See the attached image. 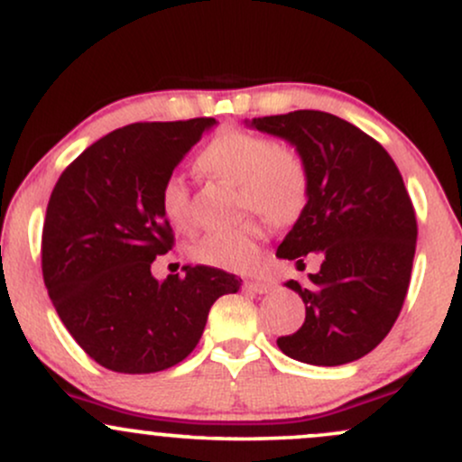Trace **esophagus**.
<instances>
[{"instance_id": "obj_1", "label": "esophagus", "mask_w": 462, "mask_h": 462, "mask_svg": "<svg viewBox=\"0 0 462 462\" xmlns=\"http://www.w3.org/2000/svg\"><path fill=\"white\" fill-rule=\"evenodd\" d=\"M245 286L258 295L269 293V291H272V282H264V280H249V282H245Z\"/></svg>"}]
</instances>
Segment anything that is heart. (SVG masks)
<instances>
[{
  "mask_svg": "<svg viewBox=\"0 0 462 462\" xmlns=\"http://www.w3.org/2000/svg\"><path fill=\"white\" fill-rule=\"evenodd\" d=\"M198 167L208 176L238 187V206L267 219L286 224L293 221L310 195V169L306 158L291 145L245 130H226L217 134L198 156ZM161 210L176 227L190 224L189 187L173 173L162 182ZM264 236L258 221H243L230 230H213L190 243L189 254L195 263L208 267L243 272L258 258Z\"/></svg>",
  "mask_w": 462,
  "mask_h": 462,
  "instance_id": "b5f03b06",
  "label": "heart"
}]
</instances>
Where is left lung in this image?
Segmentation results:
<instances>
[{
	"mask_svg": "<svg viewBox=\"0 0 462 462\" xmlns=\"http://www.w3.org/2000/svg\"><path fill=\"white\" fill-rule=\"evenodd\" d=\"M252 128L295 145L310 169V195L275 256L317 254L309 282L286 286L306 304L298 332L278 347L300 363L337 367L363 358L389 334L404 306L417 219L400 169L378 141L321 110L258 116Z\"/></svg>",
	"mask_w": 462,
	"mask_h": 462,
	"instance_id": "left-lung-1",
	"label": "left lung"
}]
</instances>
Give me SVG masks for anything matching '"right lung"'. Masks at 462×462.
I'll return each mask as SVG.
<instances>
[{"mask_svg":"<svg viewBox=\"0 0 462 462\" xmlns=\"http://www.w3.org/2000/svg\"><path fill=\"white\" fill-rule=\"evenodd\" d=\"M217 124L210 116L119 128L58 178L43 224L41 264L54 309L95 363L153 374L199 343L210 306L241 278L195 264L158 282L152 263L173 247L162 182Z\"/></svg>","mask_w":462,"mask_h":462,"instance_id":"1","label":"right lung"}]
</instances>
